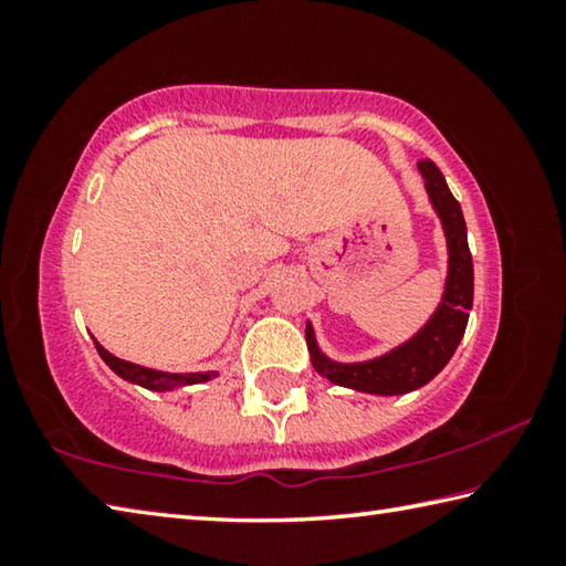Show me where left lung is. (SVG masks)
<instances>
[{"label": "left lung", "instance_id": "1", "mask_svg": "<svg viewBox=\"0 0 566 566\" xmlns=\"http://www.w3.org/2000/svg\"><path fill=\"white\" fill-rule=\"evenodd\" d=\"M419 171L447 232L449 276L444 302L439 304L434 317L415 339L401 344L385 357L361 364H337L322 357L312 327L306 324V344H310L314 367L334 385L369 391V395H405V391L434 379L444 369V364L452 359L454 349L464 337L469 310H472L474 300V264L467 244L464 214L432 159H419Z\"/></svg>", "mask_w": 566, "mask_h": 566}]
</instances>
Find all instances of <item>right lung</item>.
Masks as SVG:
<instances>
[{"instance_id":"1","label":"right lung","mask_w":566,"mask_h":566,"mask_svg":"<svg viewBox=\"0 0 566 566\" xmlns=\"http://www.w3.org/2000/svg\"><path fill=\"white\" fill-rule=\"evenodd\" d=\"M94 344H97L99 357L109 364L112 371H117L122 379L134 381V385L155 389V391H167V389L185 387V385H202V381H209V379L217 377V371H195V375H169V371L147 369V367H139V364L117 359V357H114V354H109L107 349H104L99 342H94Z\"/></svg>"}]
</instances>
